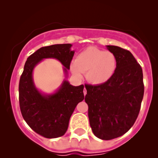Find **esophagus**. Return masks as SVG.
<instances>
[{"instance_id":"1","label":"esophagus","mask_w":158,"mask_h":158,"mask_svg":"<svg viewBox=\"0 0 158 158\" xmlns=\"http://www.w3.org/2000/svg\"><path fill=\"white\" fill-rule=\"evenodd\" d=\"M86 92H87V91H86V89H84V90H83V93H84V95H86Z\"/></svg>"}]
</instances>
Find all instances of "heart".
<instances>
[{
	"mask_svg": "<svg viewBox=\"0 0 158 158\" xmlns=\"http://www.w3.org/2000/svg\"><path fill=\"white\" fill-rule=\"evenodd\" d=\"M117 69V58L113 52L89 47L78 54L71 71L76 77L85 73V79L94 85H102L109 81Z\"/></svg>",
	"mask_w": 158,
	"mask_h": 158,
	"instance_id": "b5f03b06",
	"label": "heart"
}]
</instances>
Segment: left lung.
<instances>
[{"label":"left lung","mask_w":158,"mask_h":158,"mask_svg":"<svg viewBox=\"0 0 158 158\" xmlns=\"http://www.w3.org/2000/svg\"><path fill=\"white\" fill-rule=\"evenodd\" d=\"M117 58L114 76L102 85L85 84V101L92 132L102 140L125 135L139 114L144 96L142 69L130 51L106 46Z\"/></svg>","instance_id":"8db88e82"}]
</instances>
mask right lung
Masks as SVG:
<instances>
[{
  "label": "right lung",
  "instance_id": "add662e5",
  "mask_svg": "<svg viewBox=\"0 0 158 158\" xmlns=\"http://www.w3.org/2000/svg\"><path fill=\"white\" fill-rule=\"evenodd\" d=\"M72 44H55L41 47L27 58L19 82V103L22 116L36 133L47 138H56L66 133L72 114L79 102L84 99V85L73 86L63 81L53 94L44 95L35 87L33 70L44 59L58 60L69 69L74 51Z\"/></svg>",
  "mask_w": 158,
  "mask_h": 158
}]
</instances>
